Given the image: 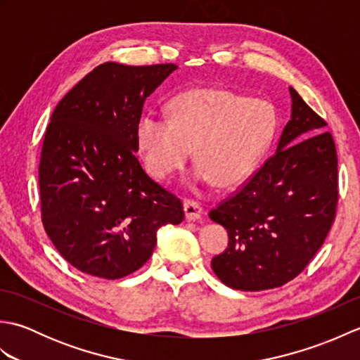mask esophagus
Segmentation results:
<instances>
[{"instance_id": "34e87169", "label": "esophagus", "mask_w": 360, "mask_h": 360, "mask_svg": "<svg viewBox=\"0 0 360 360\" xmlns=\"http://www.w3.org/2000/svg\"><path fill=\"white\" fill-rule=\"evenodd\" d=\"M184 212H186V218L188 221L201 219V217L204 215V209L201 207V204L195 201V200H186L184 201Z\"/></svg>"}]
</instances>
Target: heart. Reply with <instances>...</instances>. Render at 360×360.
I'll return each mask as SVG.
<instances>
[{
    "label": "heart",
    "instance_id": "obj_1",
    "mask_svg": "<svg viewBox=\"0 0 360 360\" xmlns=\"http://www.w3.org/2000/svg\"><path fill=\"white\" fill-rule=\"evenodd\" d=\"M170 119L145 114L136 137L148 173L167 179L186 165L195 148L196 176L218 188H233L254 173L277 133V112L259 98L219 86L176 96Z\"/></svg>",
    "mask_w": 360,
    "mask_h": 360
}]
</instances>
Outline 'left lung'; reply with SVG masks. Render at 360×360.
Instances as JSON below:
<instances>
[{
    "mask_svg": "<svg viewBox=\"0 0 360 360\" xmlns=\"http://www.w3.org/2000/svg\"><path fill=\"white\" fill-rule=\"evenodd\" d=\"M292 114L277 151L212 209L229 248L212 259L226 286L264 290L294 280L322 248L339 201L338 151L326 122L289 88Z\"/></svg>",
    "mask_w": 360,
    "mask_h": 360,
    "instance_id": "1",
    "label": "left lung"
}]
</instances>
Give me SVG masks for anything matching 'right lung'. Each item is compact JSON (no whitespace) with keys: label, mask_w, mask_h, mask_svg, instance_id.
Returning <instances> with one entry per match:
<instances>
[{"label":"right lung","mask_w":360,"mask_h":360,"mask_svg":"<svg viewBox=\"0 0 360 360\" xmlns=\"http://www.w3.org/2000/svg\"><path fill=\"white\" fill-rule=\"evenodd\" d=\"M176 68L98 65L52 112L38 167L41 221L75 269L124 278L148 262L159 227L184 219L179 198L136 158L145 98Z\"/></svg>","instance_id":"right-lung-1"}]
</instances>
